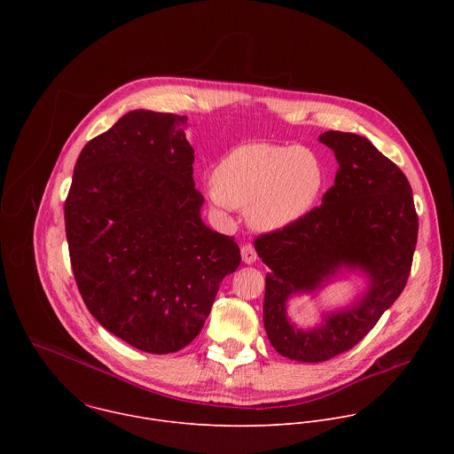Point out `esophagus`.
<instances>
[{"mask_svg":"<svg viewBox=\"0 0 454 454\" xmlns=\"http://www.w3.org/2000/svg\"><path fill=\"white\" fill-rule=\"evenodd\" d=\"M241 257H243L245 263H255L257 252H255V248L252 245H243L241 247Z\"/></svg>","mask_w":454,"mask_h":454,"instance_id":"obj_1","label":"esophagus"}]
</instances>
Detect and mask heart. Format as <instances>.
I'll return each instance as SVG.
<instances>
[{
	"instance_id": "b5f03b06",
	"label": "heart",
	"mask_w": 454,
	"mask_h": 454,
	"mask_svg": "<svg viewBox=\"0 0 454 454\" xmlns=\"http://www.w3.org/2000/svg\"><path fill=\"white\" fill-rule=\"evenodd\" d=\"M324 182V168L308 148L248 143L222 159L207 197L218 209H243L255 231L276 232L311 213Z\"/></svg>"
}]
</instances>
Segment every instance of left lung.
I'll use <instances>...</instances> for the list:
<instances>
[{
    "mask_svg": "<svg viewBox=\"0 0 454 454\" xmlns=\"http://www.w3.org/2000/svg\"><path fill=\"white\" fill-rule=\"evenodd\" d=\"M339 169L322 206L288 229L262 234L255 250L265 274L263 326L272 348L318 364L360 342L402 294L418 241V215L405 175L367 137L326 130L320 137ZM344 271H362L368 288L351 305L325 314L313 329L292 325L286 304L314 294Z\"/></svg>",
    "mask_w": 454,
    "mask_h": 454,
    "instance_id": "1",
    "label": "left lung"
}]
</instances>
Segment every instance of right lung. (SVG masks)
Wrapping results in <instances>:
<instances>
[{"label": "right lung", "instance_id": "add662e5", "mask_svg": "<svg viewBox=\"0 0 454 454\" xmlns=\"http://www.w3.org/2000/svg\"><path fill=\"white\" fill-rule=\"evenodd\" d=\"M187 117L134 110L90 139L66 197V238L90 315L132 348L192 342L238 243L204 225Z\"/></svg>", "mask_w": 454, "mask_h": 454}]
</instances>
